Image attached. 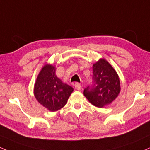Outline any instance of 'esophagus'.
I'll return each instance as SVG.
<instances>
[{
	"label": "esophagus",
	"mask_w": 150,
	"mask_h": 150,
	"mask_svg": "<svg viewBox=\"0 0 150 150\" xmlns=\"http://www.w3.org/2000/svg\"><path fill=\"white\" fill-rule=\"evenodd\" d=\"M75 88L77 90H82V85L80 83H75Z\"/></svg>",
	"instance_id": "34e87169"
}]
</instances>
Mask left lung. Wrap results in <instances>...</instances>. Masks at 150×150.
Returning a JSON list of instances; mask_svg holds the SVG:
<instances>
[{
	"label": "left lung",
	"mask_w": 150,
	"mask_h": 150,
	"mask_svg": "<svg viewBox=\"0 0 150 150\" xmlns=\"http://www.w3.org/2000/svg\"><path fill=\"white\" fill-rule=\"evenodd\" d=\"M93 85L84 90V95L97 108L110 105L120 93V80L115 68L104 58L93 65Z\"/></svg>",
	"instance_id": "8db88e82"
}]
</instances>
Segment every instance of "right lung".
I'll use <instances>...</instances> for the list:
<instances>
[{
    "instance_id": "obj_1",
    "label": "right lung",
    "mask_w": 150,
    "mask_h": 150,
    "mask_svg": "<svg viewBox=\"0 0 150 150\" xmlns=\"http://www.w3.org/2000/svg\"><path fill=\"white\" fill-rule=\"evenodd\" d=\"M55 70L53 65L45 64L36 78L33 88L35 99L50 112L63 108L74 90L57 78Z\"/></svg>"
}]
</instances>
